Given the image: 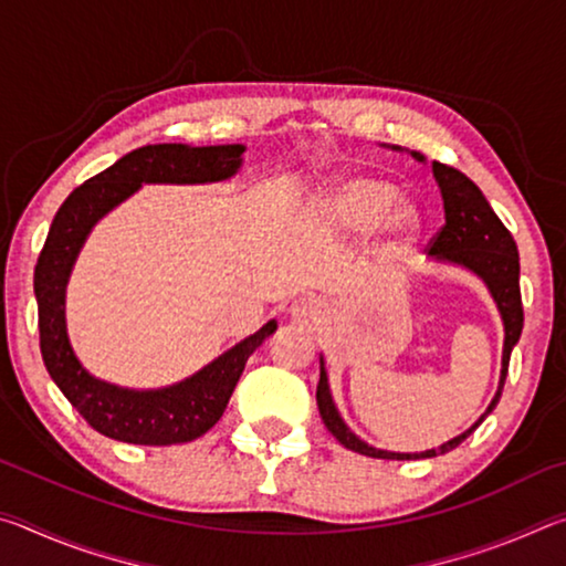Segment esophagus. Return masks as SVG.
I'll list each match as a JSON object with an SVG mask.
<instances>
[{"mask_svg": "<svg viewBox=\"0 0 566 566\" xmlns=\"http://www.w3.org/2000/svg\"><path fill=\"white\" fill-rule=\"evenodd\" d=\"M322 317H324L322 302L312 300V296L310 300H302L292 306V319L296 324H317V322H322Z\"/></svg>", "mask_w": 566, "mask_h": 566, "instance_id": "esophagus-1", "label": "esophagus"}]
</instances>
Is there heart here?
Returning <instances> with one entry per match:
<instances>
[{"label": "heart", "instance_id": "obj_1", "mask_svg": "<svg viewBox=\"0 0 566 566\" xmlns=\"http://www.w3.org/2000/svg\"><path fill=\"white\" fill-rule=\"evenodd\" d=\"M395 187L377 177H339L324 187L317 199V214L334 232L369 229L377 252H395L417 232V217L409 207H391Z\"/></svg>", "mask_w": 566, "mask_h": 566}]
</instances>
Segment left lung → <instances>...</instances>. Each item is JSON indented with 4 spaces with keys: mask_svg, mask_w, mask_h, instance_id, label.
Listing matches in <instances>:
<instances>
[{
    "mask_svg": "<svg viewBox=\"0 0 566 566\" xmlns=\"http://www.w3.org/2000/svg\"><path fill=\"white\" fill-rule=\"evenodd\" d=\"M397 149V147H395ZM411 157L424 161L419 151H411ZM434 179L442 191L444 199V227L439 229L437 237L429 242V254L439 262L459 264L464 270L474 272L479 280L486 284V290L492 292L496 310L502 314L504 322V352H502V375L500 387L492 405L479 417L472 427L454 439H449L447 444L437 449H427V452L405 454V452H387V449L369 447L367 442L352 432L339 417L337 407H334L327 369H324V359H319V385H317V407L324 427L339 439L352 452H359L364 457L375 459H429L452 452L464 439L482 424L484 417L496 407V401L502 397L506 369H510V354L514 344L520 342V334L524 327V310H522V292H520V252H516V242L510 234V229L502 224V219L494 214V209L486 202L482 189H479L472 179L454 167H447L442 161H432Z\"/></svg>",
    "mask_w": 566,
    "mask_h": 566,
    "instance_id": "left-lung-1",
    "label": "left lung"
}]
</instances>
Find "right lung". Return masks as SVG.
Listing matches in <instances>:
<instances>
[{
	"label": "right lung",
	"instance_id": "add662e5",
	"mask_svg": "<svg viewBox=\"0 0 566 566\" xmlns=\"http://www.w3.org/2000/svg\"><path fill=\"white\" fill-rule=\"evenodd\" d=\"M244 149V145L139 147L76 187L52 219L34 266L42 359L62 395L104 437L147 447L185 444L202 437L224 415L247 359L276 329L274 319L266 322L197 375L165 389H124L92 377L66 337V282L92 227L142 185H207L234 177Z\"/></svg>",
	"mask_w": 566,
	"mask_h": 566
}]
</instances>
